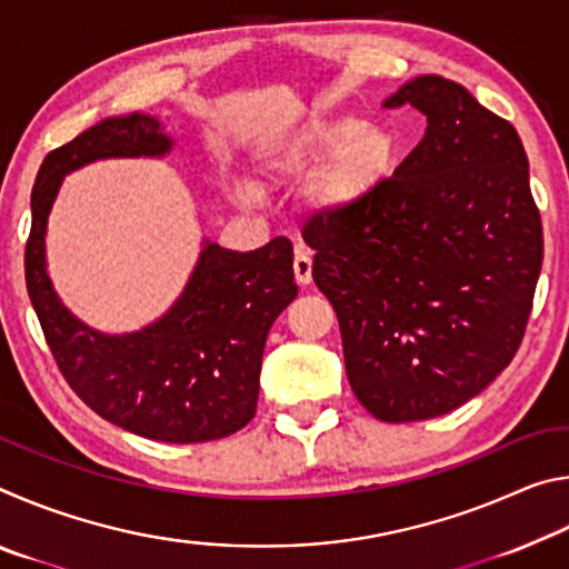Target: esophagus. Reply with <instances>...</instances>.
Instances as JSON below:
<instances>
[{
	"label": "esophagus",
	"mask_w": 569,
	"mask_h": 569,
	"mask_svg": "<svg viewBox=\"0 0 569 569\" xmlns=\"http://www.w3.org/2000/svg\"><path fill=\"white\" fill-rule=\"evenodd\" d=\"M311 250L306 246H296V258H293V273H296V281L301 286L311 283Z\"/></svg>",
	"instance_id": "34e87169"
}]
</instances>
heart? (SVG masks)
<instances>
[{
	"instance_id": "1",
	"label": "heart",
	"mask_w": 569,
	"mask_h": 569,
	"mask_svg": "<svg viewBox=\"0 0 569 569\" xmlns=\"http://www.w3.org/2000/svg\"><path fill=\"white\" fill-rule=\"evenodd\" d=\"M327 158L308 188L311 203L326 213H341L369 196L387 176L393 142L387 130L353 118H313L283 134L263 152V180L298 176Z\"/></svg>"
}]
</instances>
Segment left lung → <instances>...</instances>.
I'll list each match as a JSON object with an SVG mask.
<instances>
[{
  "label": "left lung",
  "instance_id": "obj_1",
  "mask_svg": "<svg viewBox=\"0 0 569 569\" xmlns=\"http://www.w3.org/2000/svg\"><path fill=\"white\" fill-rule=\"evenodd\" d=\"M411 104L427 132L391 178L301 236L339 319L346 377L389 423L441 417L515 359L542 268V218L512 122L461 84L423 74Z\"/></svg>",
  "mask_w": 569,
  "mask_h": 569
}]
</instances>
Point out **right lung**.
I'll return each instance as SVG.
<instances>
[{"mask_svg": "<svg viewBox=\"0 0 569 569\" xmlns=\"http://www.w3.org/2000/svg\"><path fill=\"white\" fill-rule=\"evenodd\" d=\"M170 138L148 114L102 120L52 150L32 188L27 293L64 381L132 435L198 445L253 419L266 336L293 301V246L273 238L250 253L206 243L180 301L146 331L102 336L70 316L44 268V228L64 172L100 158L162 156Z\"/></svg>", "mask_w": 569, "mask_h": 569, "instance_id": "1", "label": "right lung"}]
</instances>
